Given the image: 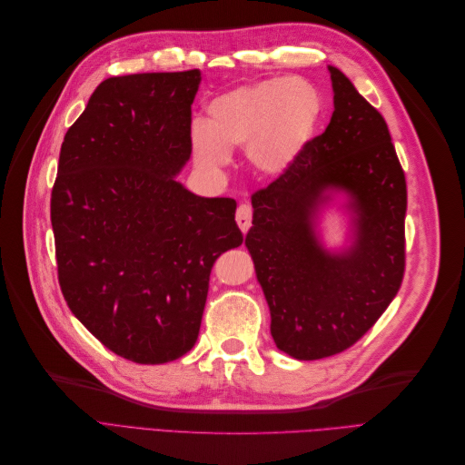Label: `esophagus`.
Instances as JSON below:
<instances>
[{
    "label": "esophagus",
    "mask_w": 465,
    "mask_h": 465,
    "mask_svg": "<svg viewBox=\"0 0 465 465\" xmlns=\"http://www.w3.org/2000/svg\"><path fill=\"white\" fill-rule=\"evenodd\" d=\"M236 224L241 227L242 232H246L252 224V207L248 203L238 205L236 209Z\"/></svg>",
    "instance_id": "obj_1"
}]
</instances>
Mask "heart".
I'll use <instances>...</instances> for the list:
<instances>
[{"instance_id": "heart-1", "label": "heart", "mask_w": 465, "mask_h": 465, "mask_svg": "<svg viewBox=\"0 0 465 465\" xmlns=\"http://www.w3.org/2000/svg\"><path fill=\"white\" fill-rule=\"evenodd\" d=\"M207 125L192 130L193 161L205 173L231 163V147H246L258 173L279 176L301 161L323 116L318 89L304 79L273 77L221 93L207 103Z\"/></svg>"}]
</instances>
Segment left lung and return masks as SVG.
Returning <instances> with one entry per match:
<instances>
[{
	"label": "left lung",
	"instance_id": "obj_1",
	"mask_svg": "<svg viewBox=\"0 0 465 465\" xmlns=\"http://www.w3.org/2000/svg\"><path fill=\"white\" fill-rule=\"evenodd\" d=\"M333 114L301 161L252 195L246 248L272 314L277 349L299 361L357 343L396 297L405 270V174L386 120L328 65ZM348 198L354 238L328 251L319 209Z\"/></svg>",
	"mask_w": 465,
	"mask_h": 465
}]
</instances>
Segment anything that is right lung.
I'll use <instances>...</instances> for the list:
<instances>
[{
    "mask_svg": "<svg viewBox=\"0 0 465 465\" xmlns=\"http://www.w3.org/2000/svg\"><path fill=\"white\" fill-rule=\"evenodd\" d=\"M200 81V69L106 79L60 151L50 217L64 299L98 341L139 364L193 347L211 267L244 241L234 200L176 180Z\"/></svg>",
    "mask_w": 465,
    "mask_h": 465,
    "instance_id": "add662e5",
    "label": "right lung"
}]
</instances>
